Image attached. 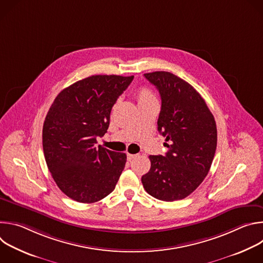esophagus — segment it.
<instances>
[{
    "label": "esophagus",
    "mask_w": 263,
    "mask_h": 263,
    "mask_svg": "<svg viewBox=\"0 0 263 263\" xmlns=\"http://www.w3.org/2000/svg\"><path fill=\"white\" fill-rule=\"evenodd\" d=\"M138 155L137 154H127V158H128V160L129 161H131V160H133L134 158H136Z\"/></svg>",
    "instance_id": "esophagus-1"
}]
</instances>
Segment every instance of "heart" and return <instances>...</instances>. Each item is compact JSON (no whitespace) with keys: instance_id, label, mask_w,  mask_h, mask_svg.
<instances>
[{"instance_id":"obj_1","label":"heart","mask_w":263,"mask_h":263,"mask_svg":"<svg viewBox=\"0 0 263 263\" xmlns=\"http://www.w3.org/2000/svg\"><path fill=\"white\" fill-rule=\"evenodd\" d=\"M136 96H137L138 103L144 102V101H149V100H155V97H154L153 92L146 87L138 88L137 92H136Z\"/></svg>"}]
</instances>
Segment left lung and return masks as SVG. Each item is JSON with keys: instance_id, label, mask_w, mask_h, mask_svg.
<instances>
[{"instance_id": "8db88e82", "label": "left lung", "mask_w": 263, "mask_h": 263, "mask_svg": "<svg viewBox=\"0 0 263 263\" xmlns=\"http://www.w3.org/2000/svg\"><path fill=\"white\" fill-rule=\"evenodd\" d=\"M161 97L158 131L168 148L151 155V168L141 177L145 192L173 202L195 192L207 176L217 142L214 118L205 100L186 81L168 71L144 73Z\"/></svg>"}]
</instances>
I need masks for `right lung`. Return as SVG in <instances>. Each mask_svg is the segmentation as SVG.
<instances>
[{"label":"right lung","instance_id":"right-lung-1","mask_svg":"<svg viewBox=\"0 0 263 263\" xmlns=\"http://www.w3.org/2000/svg\"><path fill=\"white\" fill-rule=\"evenodd\" d=\"M133 76L95 74L64 88L54 100L43 128L47 165L71 200L95 203L114 192L127 156L97 145L110 112Z\"/></svg>","mask_w":263,"mask_h":263}]
</instances>
